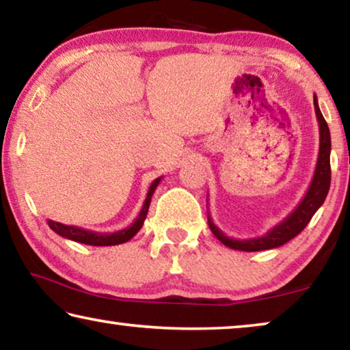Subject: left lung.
Instances as JSON below:
<instances>
[{
  "mask_svg": "<svg viewBox=\"0 0 350 350\" xmlns=\"http://www.w3.org/2000/svg\"><path fill=\"white\" fill-rule=\"evenodd\" d=\"M314 111L317 122H319V155H317V163L314 174H312L311 184L306 190L304 200L299 202L294 211H292L283 221L275 225L272 229H269L264 236L252 237V239H232L228 237L220 228L215 226L212 221L211 215L207 213L208 228L213 232L218 241L223 245L232 248L241 250V252H260V250H272L281 247L291 239H294L297 234L304 231L305 226L308 225L312 215L317 212L322 204H324L328 189H330V150H332V139L330 130L322 116L317 97L314 94Z\"/></svg>",
  "mask_w": 350,
  "mask_h": 350,
  "instance_id": "1",
  "label": "left lung"
}]
</instances>
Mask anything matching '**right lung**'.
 Wrapping results in <instances>:
<instances>
[{
  "label": "right lung",
  "instance_id": "obj_1",
  "mask_svg": "<svg viewBox=\"0 0 350 350\" xmlns=\"http://www.w3.org/2000/svg\"><path fill=\"white\" fill-rule=\"evenodd\" d=\"M160 176L155 179L152 184H150L148 195H146V200L143 202L142 211H139L138 217L135 218V221L132 225L121 229V231L116 232H97V231H90V229L85 228H78V226H69V225H62L59 221H53L49 220V226L53 229V231L58 234V236L69 239V241L74 242H80L85 245H92V247H111V245H119V243H125L132 239L135 234H137L139 229L143 228V223L146 220V215H148L149 211V204H150V198H152L155 189H157L160 180Z\"/></svg>",
  "mask_w": 350,
  "mask_h": 350
}]
</instances>
